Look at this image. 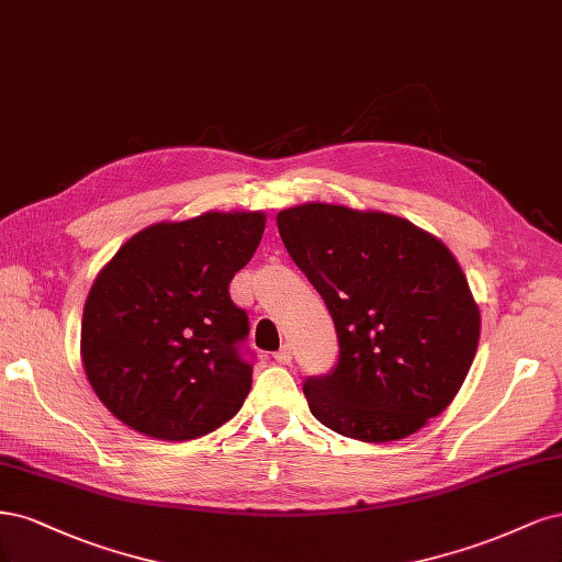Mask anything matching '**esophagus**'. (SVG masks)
I'll list each match as a JSON object with an SVG mask.
<instances>
[{
    "label": "esophagus",
    "instance_id": "obj_1",
    "mask_svg": "<svg viewBox=\"0 0 562 562\" xmlns=\"http://www.w3.org/2000/svg\"><path fill=\"white\" fill-rule=\"evenodd\" d=\"M276 361H280V364H292V348L282 346V348L276 352Z\"/></svg>",
    "mask_w": 562,
    "mask_h": 562
}]
</instances>
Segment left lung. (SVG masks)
<instances>
[{"mask_svg":"<svg viewBox=\"0 0 562 562\" xmlns=\"http://www.w3.org/2000/svg\"><path fill=\"white\" fill-rule=\"evenodd\" d=\"M278 231L338 334L336 367L303 383L315 418L342 437L385 443L443 413L481 336L450 249L402 216L327 203L282 210Z\"/></svg>","mask_w":562,"mask_h":562,"instance_id":"left-lung-1","label":"left lung"}]
</instances>
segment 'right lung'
<instances>
[{
    "instance_id": "obj_1",
    "label": "right lung",
    "mask_w": 562,
    "mask_h": 562,
    "mask_svg": "<svg viewBox=\"0 0 562 562\" xmlns=\"http://www.w3.org/2000/svg\"><path fill=\"white\" fill-rule=\"evenodd\" d=\"M263 228V212L160 222L100 270L83 307L81 359L90 387L123 425L189 441L240 411L251 387L249 319L228 284Z\"/></svg>"
}]
</instances>
